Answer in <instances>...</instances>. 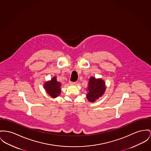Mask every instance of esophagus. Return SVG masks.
Masks as SVG:
<instances>
[{"mask_svg":"<svg viewBox=\"0 0 151 151\" xmlns=\"http://www.w3.org/2000/svg\"><path fill=\"white\" fill-rule=\"evenodd\" d=\"M71 84H74V85H76L77 83V82H70Z\"/></svg>","mask_w":151,"mask_h":151,"instance_id":"1","label":"esophagus"}]
</instances>
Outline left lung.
<instances>
[{
  "label": "left lung",
  "mask_w": 151,
  "mask_h": 151,
  "mask_svg": "<svg viewBox=\"0 0 151 151\" xmlns=\"http://www.w3.org/2000/svg\"><path fill=\"white\" fill-rule=\"evenodd\" d=\"M88 93L86 95L87 99L91 102H94L99 99L106 89L105 82L101 79H96L91 77L89 82Z\"/></svg>",
  "instance_id": "1"
}]
</instances>
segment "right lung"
Returning a JSON list of instances; mask_svg holds the SVG:
<instances>
[{
  "label": "right lung",
  "instance_id": "add662e5",
  "mask_svg": "<svg viewBox=\"0 0 151 151\" xmlns=\"http://www.w3.org/2000/svg\"><path fill=\"white\" fill-rule=\"evenodd\" d=\"M60 83L57 81L55 77L52 78L50 81L45 83L44 88L51 97L55 98L60 93Z\"/></svg>",
  "mask_w": 151,
  "mask_h": 151
}]
</instances>
